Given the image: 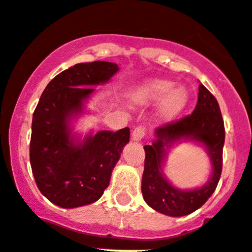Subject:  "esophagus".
I'll list each match as a JSON object with an SVG mask.
<instances>
[{
	"mask_svg": "<svg viewBox=\"0 0 252 252\" xmlns=\"http://www.w3.org/2000/svg\"><path fill=\"white\" fill-rule=\"evenodd\" d=\"M144 135H146V129H144V126H137L133 130V133H131V139L134 140V142H139V140H142L144 138Z\"/></svg>",
	"mask_w": 252,
	"mask_h": 252,
	"instance_id": "1",
	"label": "esophagus"
}]
</instances>
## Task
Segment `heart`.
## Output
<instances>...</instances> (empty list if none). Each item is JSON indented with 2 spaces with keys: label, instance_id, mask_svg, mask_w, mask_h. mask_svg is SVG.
<instances>
[{
  "label": "heart",
  "instance_id": "b5f03b06",
  "mask_svg": "<svg viewBox=\"0 0 252 252\" xmlns=\"http://www.w3.org/2000/svg\"><path fill=\"white\" fill-rule=\"evenodd\" d=\"M131 103L139 106L157 104L156 118L160 123H169L185 112L189 93L183 85L167 79H151L138 84L130 93Z\"/></svg>",
  "mask_w": 252,
  "mask_h": 252
}]
</instances>
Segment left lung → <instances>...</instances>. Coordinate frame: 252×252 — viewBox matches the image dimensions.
<instances>
[{"mask_svg":"<svg viewBox=\"0 0 252 252\" xmlns=\"http://www.w3.org/2000/svg\"><path fill=\"white\" fill-rule=\"evenodd\" d=\"M151 146H144L143 198L153 210L167 216L181 217L192 214L212 196L221 177L225 126L216 98L199 84L198 100L193 113L181 121L157 128ZM183 140L201 144L208 152L213 167L210 180L193 190L176 188L162 172L168 149L174 142Z\"/></svg>","mask_w":252,"mask_h":252,"instance_id":"8db88e82","label":"left lung"}]
</instances>
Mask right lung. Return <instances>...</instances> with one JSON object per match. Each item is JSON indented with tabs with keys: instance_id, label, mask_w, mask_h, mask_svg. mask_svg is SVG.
Returning <instances> with one entry per match:
<instances>
[{
	"instance_id": "obj_1",
	"label": "right lung",
	"mask_w": 252,
	"mask_h": 252,
	"mask_svg": "<svg viewBox=\"0 0 252 252\" xmlns=\"http://www.w3.org/2000/svg\"><path fill=\"white\" fill-rule=\"evenodd\" d=\"M119 71L109 61L81 63L64 70L47 84L32 117L30 163L38 189L50 202L75 208L98 201L110 182L112 172L129 143L130 131L74 133L96 85Z\"/></svg>"
}]
</instances>
